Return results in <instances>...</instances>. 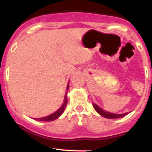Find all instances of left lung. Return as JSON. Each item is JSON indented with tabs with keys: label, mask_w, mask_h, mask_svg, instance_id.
<instances>
[{
	"label": "left lung",
	"mask_w": 152,
	"mask_h": 152,
	"mask_svg": "<svg viewBox=\"0 0 152 152\" xmlns=\"http://www.w3.org/2000/svg\"><path fill=\"white\" fill-rule=\"evenodd\" d=\"M95 110L98 113L101 115L103 117L107 118V119H118V118H122L123 116H125L126 115L128 114V113H122V114H116V113H110V112H107V111L103 110H102L100 107H98L96 104H93Z\"/></svg>",
	"instance_id": "obj_1"
}]
</instances>
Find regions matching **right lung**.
Here are the masks:
<instances>
[{"mask_svg":"<svg viewBox=\"0 0 152 152\" xmlns=\"http://www.w3.org/2000/svg\"><path fill=\"white\" fill-rule=\"evenodd\" d=\"M68 88H69V85L68 84L67 86V91H66V94L64 95V103H63L62 106L60 107L57 111H56L55 113H53L52 114L49 115L48 116H45V117H42V118H36V120H38V121H42V122H50V121H53L55 119H58V118L59 117L61 116V114L63 113L64 112V109L66 107L67 103H68V100H67V93H68Z\"/></svg>","mask_w":152,"mask_h":152,"instance_id":"1","label":"right lung"}]
</instances>
